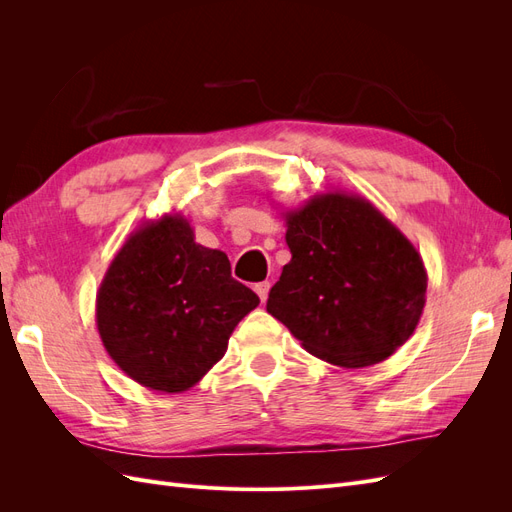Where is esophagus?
I'll return each instance as SVG.
<instances>
[{
	"instance_id": "34e87169",
	"label": "esophagus",
	"mask_w": 512,
	"mask_h": 512,
	"mask_svg": "<svg viewBox=\"0 0 512 512\" xmlns=\"http://www.w3.org/2000/svg\"><path fill=\"white\" fill-rule=\"evenodd\" d=\"M269 288H271V284H269V282H260V284H256V288H254L262 303H265V301H267V297H269Z\"/></svg>"
}]
</instances>
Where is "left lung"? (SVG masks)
<instances>
[{"instance_id": "8db88e82", "label": "left lung", "mask_w": 512, "mask_h": 512, "mask_svg": "<svg viewBox=\"0 0 512 512\" xmlns=\"http://www.w3.org/2000/svg\"><path fill=\"white\" fill-rule=\"evenodd\" d=\"M284 220L292 258L267 312L331 365L389 359L427 301V271L412 241L367 198L342 190L314 194Z\"/></svg>"}]
</instances>
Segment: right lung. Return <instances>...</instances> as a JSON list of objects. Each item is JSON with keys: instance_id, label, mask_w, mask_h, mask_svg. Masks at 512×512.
Returning <instances> with one entry per match:
<instances>
[{"instance_id": "right-lung-1", "label": "right lung", "mask_w": 512, "mask_h": 512, "mask_svg": "<svg viewBox=\"0 0 512 512\" xmlns=\"http://www.w3.org/2000/svg\"><path fill=\"white\" fill-rule=\"evenodd\" d=\"M258 303L232 280L224 252L196 243L181 213H164L119 247L96 294V324L123 374L151 391L183 393L222 359Z\"/></svg>"}]
</instances>
